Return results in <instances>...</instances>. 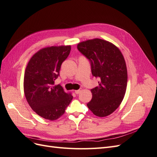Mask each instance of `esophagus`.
<instances>
[{
    "label": "esophagus",
    "instance_id": "1",
    "mask_svg": "<svg viewBox=\"0 0 157 157\" xmlns=\"http://www.w3.org/2000/svg\"><path fill=\"white\" fill-rule=\"evenodd\" d=\"M82 91V89H78V90H75V93L76 94H79Z\"/></svg>",
    "mask_w": 157,
    "mask_h": 157
}]
</instances>
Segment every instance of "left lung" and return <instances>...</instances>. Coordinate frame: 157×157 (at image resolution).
Wrapping results in <instances>:
<instances>
[{
	"label": "left lung",
	"mask_w": 157,
	"mask_h": 157,
	"mask_svg": "<svg viewBox=\"0 0 157 157\" xmlns=\"http://www.w3.org/2000/svg\"><path fill=\"white\" fill-rule=\"evenodd\" d=\"M78 49L89 59L98 86L90 90L92 99L87 104L98 117H105L117 109L127 86V70L120 50L105 40L95 38L78 44Z\"/></svg>",
	"instance_id": "obj_1"
}]
</instances>
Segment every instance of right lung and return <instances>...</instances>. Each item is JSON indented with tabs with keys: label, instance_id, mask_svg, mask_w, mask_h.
<instances>
[{
	"label": "right lung",
	"instance_id": "obj_1",
	"mask_svg": "<svg viewBox=\"0 0 157 157\" xmlns=\"http://www.w3.org/2000/svg\"><path fill=\"white\" fill-rule=\"evenodd\" d=\"M70 50V45L43 48L33 55L25 69V97L34 112L45 119L59 118L73 98L60 84L55 85L61 64Z\"/></svg>",
	"mask_w": 157,
	"mask_h": 157
}]
</instances>
